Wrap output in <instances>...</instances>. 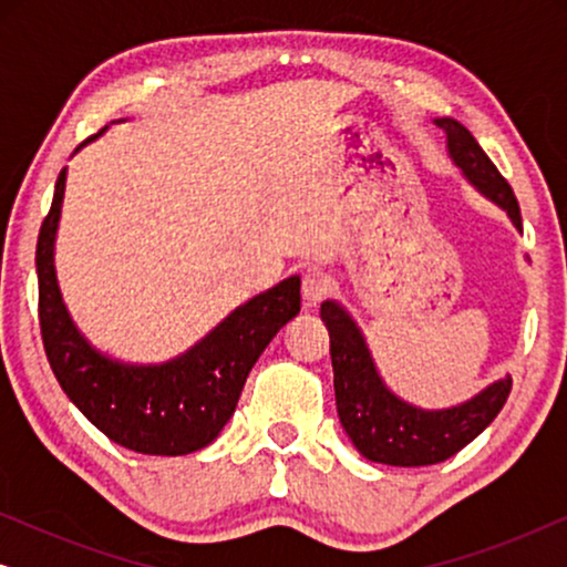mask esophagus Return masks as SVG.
Returning <instances> with one entry per match:
<instances>
[{"label":"esophagus","instance_id":"esophagus-1","mask_svg":"<svg viewBox=\"0 0 567 567\" xmlns=\"http://www.w3.org/2000/svg\"><path fill=\"white\" fill-rule=\"evenodd\" d=\"M328 291H330L328 274H322V270L317 268H309L305 278H301V297H305L307 307L320 305V301L328 297Z\"/></svg>","mask_w":567,"mask_h":567}]
</instances>
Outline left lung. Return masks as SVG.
Here are the masks:
<instances>
[{"instance_id": "obj_1", "label": "left lung", "mask_w": 567, "mask_h": 567, "mask_svg": "<svg viewBox=\"0 0 567 567\" xmlns=\"http://www.w3.org/2000/svg\"><path fill=\"white\" fill-rule=\"evenodd\" d=\"M433 123L444 128L449 157L460 173L485 198L501 206L511 224L522 231V212L514 190L475 136L454 118H436ZM320 317L330 332L338 417L353 446L371 462L392 467H425L444 462L477 439L506 405L511 392L508 374L460 405L441 410L410 405L384 384L367 338L343 305L336 299L322 301Z\"/></svg>"}]
</instances>
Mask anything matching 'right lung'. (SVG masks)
Instances as JSON below:
<instances>
[{"instance_id": "obj_1", "label": "right lung", "mask_w": 567, "mask_h": 567, "mask_svg": "<svg viewBox=\"0 0 567 567\" xmlns=\"http://www.w3.org/2000/svg\"><path fill=\"white\" fill-rule=\"evenodd\" d=\"M103 134L105 128L84 144ZM64 188L66 167L59 173L35 250L43 348L61 390L95 429L131 452L154 456L198 452L219 436L235 413L245 379L266 346L299 315V276L245 301L175 359L162 363L118 361L82 336L61 297L53 250Z\"/></svg>"}]
</instances>
